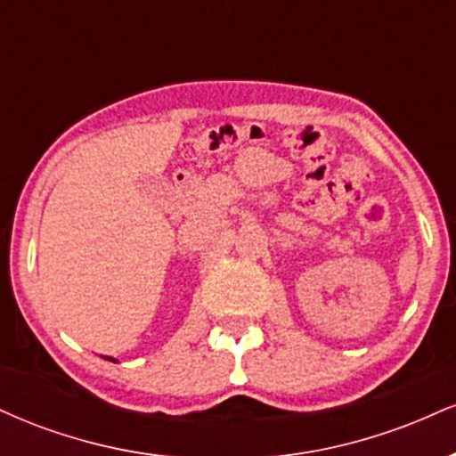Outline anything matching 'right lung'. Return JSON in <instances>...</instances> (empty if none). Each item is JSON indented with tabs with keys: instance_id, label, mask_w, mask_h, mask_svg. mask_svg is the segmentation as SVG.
Returning a JSON list of instances; mask_svg holds the SVG:
<instances>
[{
	"instance_id": "obj_1",
	"label": "right lung",
	"mask_w": 456,
	"mask_h": 456,
	"mask_svg": "<svg viewBox=\"0 0 456 456\" xmlns=\"http://www.w3.org/2000/svg\"><path fill=\"white\" fill-rule=\"evenodd\" d=\"M107 360H111V362H115V360H113V358H107Z\"/></svg>"
}]
</instances>
